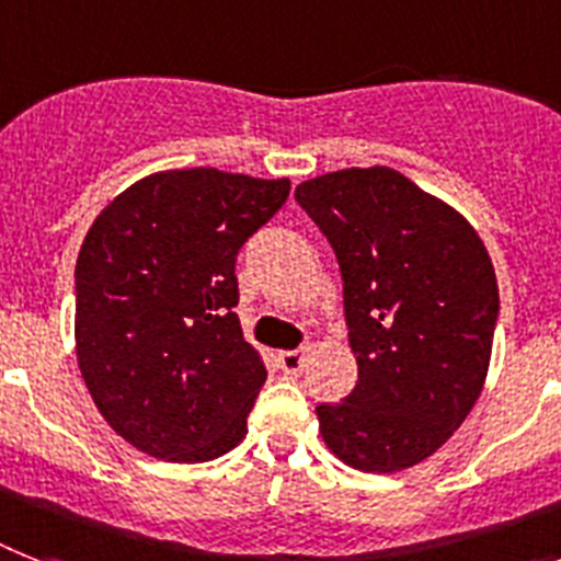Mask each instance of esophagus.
<instances>
[{
    "instance_id": "esophagus-1",
    "label": "esophagus",
    "mask_w": 561,
    "mask_h": 561,
    "mask_svg": "<svg viewBox=\"0 0 561 561\" xmlns=\"http://www.w3.org/2000/svg\"><path fill=\"white\" fill-rule=\"evenodd\" d=\"M279 368L285 375H302L305 363H308V348H296V352H282L276 357Z\"/></svg>"
}]
</instances>
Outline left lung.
<instances>
[{
	"label": "left lung",
	"mask_w": 561,
	"mask_h": 561,
	"mask_svg": "<svg viewBox=\"0 0 561 561\" xmlns=\"http://www.w3.org/2000/svg\"><path fill=\"white\" fill-rule=\"evenodd\" d=\"M343 273L357 386L320 403L328 449L354 470L400 472L438 453L484 386L499 285L472 225L389 167L296 186Z\"/></svg>",
	"instance_id": "1"
}]
</instances>
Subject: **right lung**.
I'll list each match as a JSON object with an SVG mask.
<instances>
[{"label":"right lung","instance_id":"right-lung-1","mask_svg":"<svg viewBox=\"0 0 561 561\" xmlns=\"http://www.w3.org/2000/svg\"><path fill=\"white\" fill-rule=\"evenodd\" d=\"M290 181L195 167L140 178L83 239L77 363L94 407L140 453L213 461L248 435L265 363L236 317L241 244Z\"/></svg>","mask_w":561,"mask_h":561}]
</instances>
